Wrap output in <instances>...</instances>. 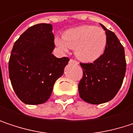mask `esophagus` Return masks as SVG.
<instances>
[{
  "label": "esophagus",
  "mask_w": 133,
  "mask_h": 133,
  "mask_svg": "<svg viewBox=\"0 0 133 133\" xmlns=\"http://www.w3.org/2000/svg\"><path fill=\"white\" fill-rule=\"evenodd\" d=\"M69 63H71V64H74V65H78V62H77V61H75V60H73V59H70V61H69Z\"/></svg>",
  "instance_id": "esophagus-1"
}]
</instances>
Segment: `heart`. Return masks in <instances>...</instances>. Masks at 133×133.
I'll return each mask as SVG.
<instances>
[{"instance_id": "1", "label": "heart", "mask_w": 133, "mask_h": 133, "mask_svg": "<svg viewBox=\"0 0 133 133\" xmlns=\"http://www.w3.org/2000/svg\"><path fill=\"white\" fill-rule=\"evenodd\" d=\"M55 43L64 51L75 49V55L80 61L89 63L98 59L104 53L107 36L101 28L82 25L66 31L63 38H56Z\"/></svg>"}]
</instances>
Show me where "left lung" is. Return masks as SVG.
<instances>
[{"instance_id":"1","label":"left lung","mask_w":133,"mask_h":133,"mask_svg":"<svg viewBox=\"0 0 133 133\" xmlns=\"http://www.w3.org/2000/svg\"><path fill=\"white\" fill-rule=\"evenodd\" d=\"M107 36L103 55L92 63H80L83 77L78 92L85 102L98 105L112 100L122 86L126 62L124 48L116 35L100 24Z\"/></svg>"}]
</instances>
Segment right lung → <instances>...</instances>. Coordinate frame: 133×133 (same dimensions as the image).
<instances>
[{"instance_id":"right-lung-1","label":"right lung","mask_w":133,"mask_h":133,"mask_svg":"<svg viewBox=\"0 0 133 133\" xmlns=\"http://www.w3.org/2000/svg\"><path fill=\"white\" fill-rule=\"evenodd\" d=\"M55 36L51 24H38L15 41L9 60L14 91L24 103L39 105L51 96L56 80L64 73L69 58L52 55Z\"/></svg>"}]
</instances>
